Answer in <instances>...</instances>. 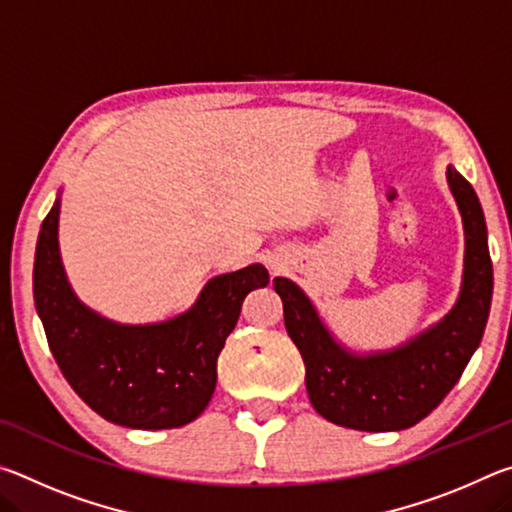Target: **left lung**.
Masks as SVG:
<instances>
[{
  "label": "left lung",
  "instance_id": "8db88e82",
  "mask_svg": "<svg viewBox=\"0 0 512 512\" xmlns=\"http://www.w3.org/2000/svg\"><path fill=\"white\" fill-rule=\"evenodd\" d=\"M447 183L465 230L463 282L452 311L386 352L354 354L329 334L296 282L275 277L284 325L305 361L307 393L325 420L357 431H400L436 409L483 339L492 302V262L479 196L452 164Z\"/></svg>",
  "mask_w": 512,
  "mask_h": 512
}]
</instances>
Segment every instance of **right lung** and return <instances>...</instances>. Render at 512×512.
Here are the masks:
<instances>
[{"mask_svg":"<svg viewBox=\"0 0 512 512\" xmlns=\"http://www.w3.org/2000/svg\"><path fill=\"white\" fill-rule=\"evenodd\" d=\"M56 198L42 221L33 298L49 350L76 395L108 422L131 429H173L196 420L216 388V359L235 329L244 298L266 287L268 271L250 264L212 277L176 318L121 325L76 298L58 248Z\"/></svg>","mask_w":512,"mask_h":512,"instance_id":"obj_1","label":"right lung"}]
</instances>
